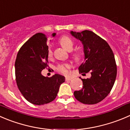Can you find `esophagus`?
<instances>
[{"mask_svg": "<svg viewBox=\"0 0 130 130\" xmlns=\"http://www.w3.org/2000/svg\"><path fill=\"white\" fill-rule=\"evenodd\" d=\"M72 79V78L70 77H65V80H66L67 81H69V80H71Z\"/></svg>", "mask_w": 130, "mask_h": 130, "instance_id": "obj_1", "label": "esophagus"}]
</instances>
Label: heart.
<instances>
[{"label":"heart","mask_w":130,"mask_h":130,"mask_svg":"<svg viewBox=\"0 0 130 130\" xmlns=\"http://www.w3.org/2000/svg\"><path fill=\"white\" fill-rule=\"evenodd\" d=\"M60 43L61 46L63 47L67 51H70L73 49L74 46V42L68 36H63L60 39ZM47 54L49 56H51L52 55V50L51 47H48L47 50ZM74 57L75 60H78L80 58V55L79 54L76 53L74 55ZM71 69V65L69 63H63L61 65H59L57 67V70L61 74L64 75H68L70 73V69Z\"/></svg>","instance_id":"1"}]
</instances>
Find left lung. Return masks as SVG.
I'll return each mask as SVG.
<instances>
[{
	"instance_id": "8db88e82",
	"label": "left lung",
	"mask_w": 130,
	"mask_h": 130,
	"mask_svg": "<svg viewBox=\"0 0 130 130\" xmlns=\"http://www.w3.org/2000/svg\"><path fill=\"white\" fill-rule=\"evenodd\" d=\"M70 34L83 46L84 61L79 66V72H89L91 75L87 79L80 77L83 87L74 91V96L83 104H97L109 94L115 83L117 67L114 53L107 42L92 31H71Z\"/></svg>"
}]
</instances>
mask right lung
Instances as JSON below:
<instances>
[{"mask_svg": "<svg viewBox=\"0 0 130 130\" xmlns=\"http://www.w3.org/2000/svg\"><path fill=\"white\" fill-rule=\"evenodd\" d=\"M56 33L52 34L53 37ZM47 36L37 33L20 48L15 61V75L19 90L34 105L48 104L55 99L65 77L56 74L51 77L42 75L48 62Z\"/></svg>", "mask_w": 130, "mask_h": 130, "instance_id": "1", "label": "right lung"}]
</instances>
